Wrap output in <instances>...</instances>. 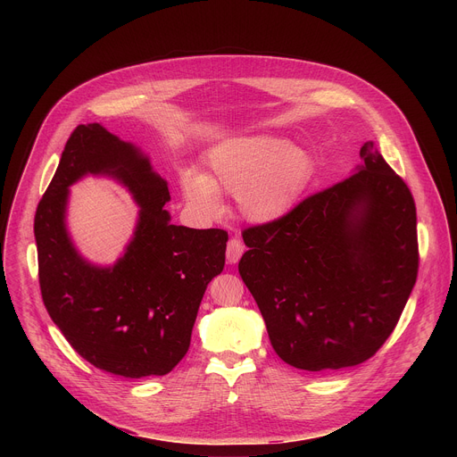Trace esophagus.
I'll list each match as a JSON object with an SVG mask.
<instances>
[{"label":"esophagus","mask_w":457,"mask_h":457,"mask_svg":"<svg viewBox=\"0 0 457 457\" xmlns=\"http://www.w3.org/2000/svg\"><path fill=\"white\" fill-rule=\"evenodd\" d=\"M244 253V244L238 237H233L229 242H228V247H226V260L228 264H237L240 256Z\"/></svg>","instance_id":"esophagus-1"}]
</instances>
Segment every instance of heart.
Listing matches in <instances>:
<instances>
[{
    "label": "heart",
    "mask_w": 457,
    "mask_h": 457,
    "mask_svg": "<svg viewBox=\"0 0 457 457\" xmlns=\"http://www.w3.org/2000/svg\"><path fill=\"white\" fill-rule=\"evenodd\" d=\"M208 166V175L193 168L180 171L187 204L215 217L222 212L220 193H231L242 217L254 224L284 219L312 177L311 154L273 136L226 139L210 150Z\"/></svg>",
    "instance_id": "heart-1"
}]
</instances>
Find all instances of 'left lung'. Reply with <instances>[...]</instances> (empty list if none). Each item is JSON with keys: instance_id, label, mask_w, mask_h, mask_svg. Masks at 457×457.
<instances>
[{"instance_id": "left-lung-1", "label": "left lung", "mask_w": 457, "mask_h": 457, "mask_svg": "<svg viewBox=\"0 0 457 457\" xmlns=\"http://www.w3.org/2000/svg\"><path fill=\"white\" fill-rule=\"evenodd\" d=\"M242 238L238 273L275 353L302 370L369 360L416 284L414 199L372 141L347 179Z\"/></svg>"}]
</instances>
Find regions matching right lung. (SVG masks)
<instances>
[{"instance_id":"1","label":"right lung","mask_w":457,"mask_h":457,"mask_svg":"<svg viewBox=\"0 0 457 457\" xmlns=\"http://www.w3.org/2000/svg\"><path fill=\"white\" fill-rule=\"evenodd\" d=\"M106 176L133 195L138 222L123 254L101 267L66 224L70 186ZM168 182L134 143L99 122L79 124L34 219L39 286L62 337L87 361L122 378L168 374L187 353L204 291L226 262L224 229L171 224Z\"/></svg>"}]
</instances>
